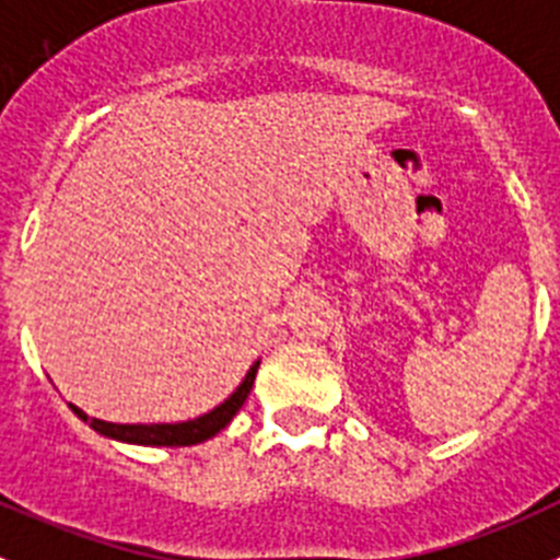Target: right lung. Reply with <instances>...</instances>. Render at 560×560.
I'll list each match as a JSON object with an SVG mask.
<instances>
[{
    "instance_id": "add662e5",
    "label": "right lung",
    "mask_w": 560,
    "mask_h": 560,
    "mask_svg": "<svg viewBox=\"0 0 560 560\" xmlns=\"http://www.w3.org/2000/svg\"><path fill=\"white\" fill-rule=\"evenodd\" d=\"M256 371H259V360L250 365L245 380L240 382V387L231 393L223 405H218L214 410L206 412V416L189 418V421H178V424H110V421L89 418L80 407L74 405L72 410L80 421H85L94 432L110 438V441L139 443V446H195V443L209 441V438H214L220 430H225V427L231 424V418L240 412V407H243L245 399H248V393L256 380Z\"/></svg>"
}]
</instances>
